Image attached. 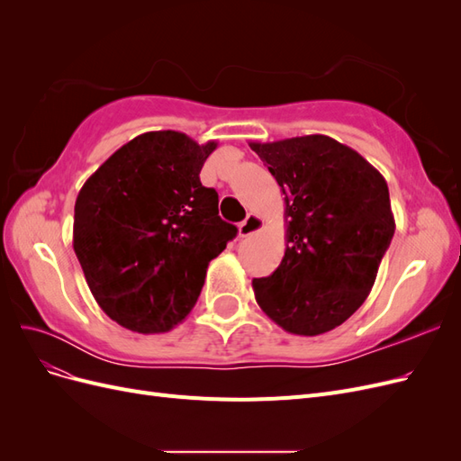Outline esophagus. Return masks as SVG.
Instances as JSON below:
<instances>
[{"label":"esophagus","instance_id":"1","mask_svg":"<svg viewBox=\"0 0 461 461\" xmlns=\"http://www.w3.org/2000/svg\"><path fill=\"white\" fill-rule=\"evenodd\" d=\"M263 225H265V222H263V219L259 215L249 213L239 225V234L242 236V239H244V236H252V234L259 232L263 229Z\"/></svg>","mask_w":461,"mask_h":461}]
</instances>
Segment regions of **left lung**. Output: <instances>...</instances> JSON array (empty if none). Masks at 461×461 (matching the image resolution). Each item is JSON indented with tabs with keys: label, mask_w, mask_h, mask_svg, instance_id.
Returning <instances> with one entry per match:
<instances>
[{
	"label": "left lung",
	"mask_w": 461,
	"mask_h": 461,
	"mask_svg": "<svg viewBox=\"0 0 461 461\" xmlns=\"http://www.w3.org/2000/svg\"><path fill=\"white\" fill-rule=\"evenodd\" d=\"M285 194L286 249L254 278L259 308L286 332L317 337L342 325L375 285L394 236L384 176L325 134L249 142Z\"/></svg>",
	"instance_id": "obj_1"
}]
</instances>
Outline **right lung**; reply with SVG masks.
Returning a JSON list of instances; mask_svg holds the SVG:
<instances>
[{"label": "right lung", "instance_id": "1", "mask_svg": "<svg viewBox=\"0 0 461 461\" xmlns=\"http://www.w3.org/2000/svg\"><path fill=\"white\" fill-rule=\"evenodd\" d=\"M217 142L153 131L100 165L75 203L73 248L97 305L124 329L171 330L196 303L209 261L236 236L200 183Z\"/></svg>", "mask_w": 461, "mask_h": 461}]
</instances>
